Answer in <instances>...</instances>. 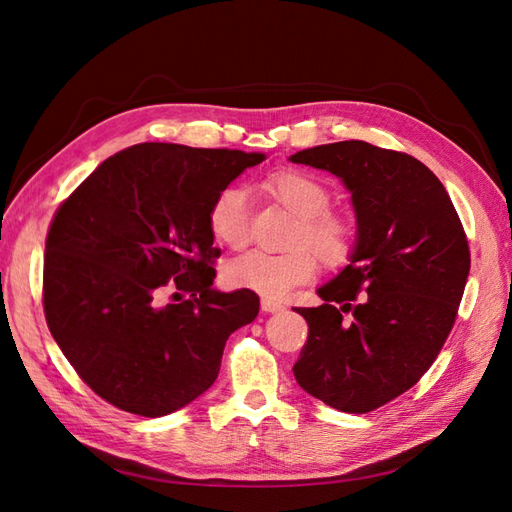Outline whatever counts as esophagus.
Listing matches in <instances>:
<instances>
[{
	"mask_svg": "<svg viewBox=\"0 0 512 512\" xmlns=\"http://www.w3.org/2000/svg\"><path fill=\"white\" fill-rule=\"evenodd\" d=\"M260 307L265 314H280L286 309V305L282 301H275V299H262Z\"/></svg>",
	"mask_w": 512,
	"mask_h": 512,
	"instance_id": "1",
	"label": "esophagus"
}]
</instances>
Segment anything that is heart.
Instances as JSON below:
<instances>
[{
    "label": "heart",
    "instance_id": "b5f03b06",
    "mask_svg": "<svg viewBox=\"0 0 512 512\" xmlns=\"http://www.w3.org/2000/svg\"><path fill=\"white\" fill-rule=\"evenodd\" d=\"M267 190L299 215L286 252L250 250L232 258L226 267V282L267 299H280L290 288L307 282L316 271V256L329 267H339L354 250V228L342 215L329 213L331 194L320 179L301 170H277L269 175ZM209 226L215 239L228 247H243L250 241V198L243 188L230 185L213 198Z\"/></svg>",
    "mask_w": 512,
    "mask_h": 512
}]
</instances>
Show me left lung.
<instances>
[{
    "instance_id": "8db88e82",
    "label": "left lung",
    "mask_w": 512,
    "mask_h": 512,
    "mask_svg": "<svg viewBox=\"0 0 512 512\" xmlns=\"http://www.w3.org/2000/svg\"><path fill=\"white\" fill-rule=\"evenodd\" d=\"M290 162L335 175L356 218L348 265L316 290L324 303L297 307L309 335L294 378L327 406L365 414L436 361L468 282L466 232L440 179L408 153L342 141Z\"/></svg>"
}]
</instances>
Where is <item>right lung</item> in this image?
Listing matches in <instances>:
<instances>
[{
    "mask_svg": "<svg viewBox=\"0 0 512 512\" xmlns=\"http://www.w3.org/2000/svg\"><path fill=\"white\" fill-rule=\"evenodd\" d=\"M265 158L141 143L104 160L57 209L44 245L46 324L108 404L147 418L192 404L218 378L230 333L258 316L256 292L213 288L209 209ZM168 281L191 297L160 306Z\"/></svg>",
    "mask_w": 512,
    "mask_h": 512,
    "instance_id": "right-lung-1",
    "label": "right lung"
}]
</instances>
